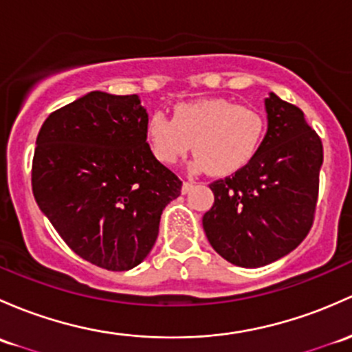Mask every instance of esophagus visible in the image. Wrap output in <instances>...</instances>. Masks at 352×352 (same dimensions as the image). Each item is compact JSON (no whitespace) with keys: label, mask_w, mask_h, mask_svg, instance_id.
<instances>
[{"label":"esophagus","mask_w":352,"mask_h":352,"mask_svg":"<svg viewBox=\"0 0 352 352\" xmlns=\"http://www.w3.org/2000/svg\"><path fill=\"white\" fill-rule=\"evenodd\" d=\"M192 187H194V184H192V182H184V186H182V194H187V192H190Z\"/></svg>","instance_id":"34e87169"}]
</instances>
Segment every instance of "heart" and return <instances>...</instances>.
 Wrapping results in <instances>:
<instances>
[{
	"instance_id": "b5f03b06",
	"label": "heart",
	"mask_w": 352,
	"mask_h": 352,
	"mask_svg": "<svg viewBox=\"0 0 352 352\" xmlns=\"http://www.w3.org/2000/svg\"><path fill=\"white\" fill-rule=\"evenodd\" d=\"M268 120L263 111L231 99L180 102L168 118L157 111L145 124V138L158 162L173 165L194 150L195 170L223 177L236 173L256 157Z\"/></svg>"
}]
</instances>
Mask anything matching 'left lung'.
Listing matches in <instances>:
<instances>
[{
	"mask_svg": "<svg viewBox=\"0 0 352 352\" xmlns=\"http://www.w3.org/2000/svg\"><path fill=\"white\" fill-rule=\"evenodd\" d=\"M265 142L232 177L210 184L214 204L202 217L224 260L258 268L294 251L310 231L324 162L322 142L297 106L270 92Z\"/></svg>",
	"mask_w": 352,
	"mask_h": 352,
	"instance_id": "left-lung-1",
	"label": "left lung"
}]
</instances>
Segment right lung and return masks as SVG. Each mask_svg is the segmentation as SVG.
<instances>
[{
  "label": "right lung",
  "instance_id": "obj_1",
  "mask_svg": "<svg viewBox=\"0 0 352 352\" xmlns=\"http://www.w3.org/2000/svg\"><path fill=\"white\" fill-rule=\"evenodd\" d=\"M146 120L136 94L92 91L54 111L36 136V204L74 253L111 272L145 260L182 188L151 153Z\"/></svg>",
  "mask_w": 352,
  "mask_h": 352
}]
</instances>
